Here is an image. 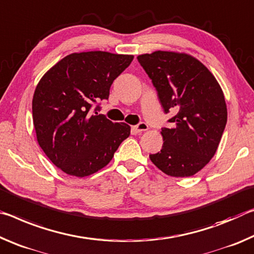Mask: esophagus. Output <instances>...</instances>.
<instances>
[{
    "instance_id": "34e87169",
    "label": "esophagus",
    "mask_w": 254,
    "mask_h": 254,
    "mask_svg": "<svg viewBox=\"0 0 254 254\" xmlns=\"http://www.w3.org/2000/svg\"><path fill=\"white\" fill-rule=\"evenodd\" d=\"M148 129V125L146 123H139L138 125H136V126L132 127V130L135 132H142Z\"/></svg>"
}]
</instances>
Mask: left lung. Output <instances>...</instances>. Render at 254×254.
Instances as JSON below:
<instances>
[{
	"label": "left lung",
	"instance_id": "8db88e82",
	"mask_svg": "<svg viewBox=\"0 0 254 254\" xmlns=\"http://www.w3.org/2000/svg\"><path fill=\"white\" fill-rule=\"evenodd\" d=\"M165 114L163 146L149 159L171 177H191L215 155L227 122L224 93L209 69L188 54L157 51L137 57Z\"/></svg>",
	"mask_w": 254,
	"mask_h": 254
}]
</instances>
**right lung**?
<instances>
[{"label":"right lung","mask_w":254,"mask_h":254,"mask_svg":"<svg viewBox=\"0 0 254 254\" xmlns=\"http://www.w3.org/2000/svg\"><path fill=\"white\" fill-rule=\"evenodd\" d=\"M132 55L108 52L74 53L41 77L32 99L37 140L57 168L83 178L109 163L123 140L130 135L125 123H112L98 114L100 100L130 65Z\"/></svg>","instance_id":"1"}]
</instances>
